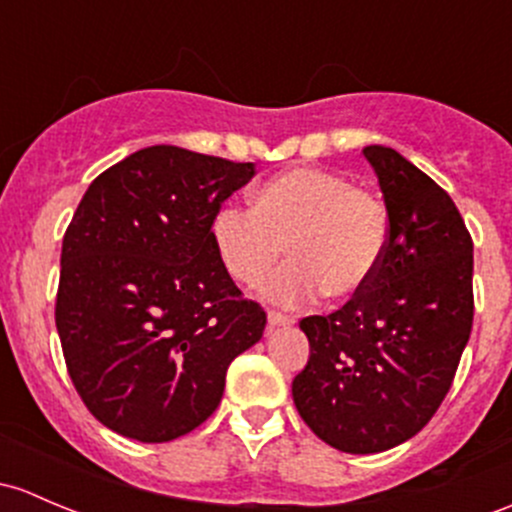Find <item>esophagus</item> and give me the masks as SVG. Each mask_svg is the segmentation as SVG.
I'll list each match as a JSON object with an SVG mask.
<instances>
[{"instance_id":"1","label":"esophagus","mask_w":512,"mask_h":512,"mask_svg":"<svg viewBox=\"0 0 512 512\" xmlns=\"http://www.w3.org/2000/svg\"><path fill=\"white\" fill-rule=\"evenodd\" d=\"M294 319L287 314H279V311H267V326L270 328H282V326H292Z\"/></svg>"}]
</instances>
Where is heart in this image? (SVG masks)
<instances>
[{
    "label": "heart",
    "mask_w": 512,
    "mask_h": 512,
    "mask_svg": "<svg viewBox=\"0 0 512 512\" xmlns=\"http://www.w3.org/2000/svg\"><path fill=\"white\" fill-rule=\"evenodd\" d=\"M211 233L225 270L245 287L265 282L287 250L292 265L267 284L265 297L297 306L319 292L336 301L363 292L385 257L390 213L378 193L346 176L299 166L257 188L252 211L220 206Z\"/></svg>",
    "instance_id": "heart-1"
}]
</instances>
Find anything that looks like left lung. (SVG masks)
<instances>
[{"label": "left lung", "instance_id": "left-lung-1", "mask_svg": "<svg viewBox=\"0 0 512 512\" xmlns=\"http://www.w3.org/2000/svg\"><path fill=\"white\" fill-rule=\"evenodd\" d=\"M378 176L390 238L373 282L328 316H306L309 363L294 405L346 454L412 439L449 392L473 324V242L459 208L400 152L363 149Z\"/></svg>", "mask_w": 512, "mask_h": 512}]
</instances>
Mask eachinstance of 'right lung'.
<instances>
[{
    "mask_svg": "<svg viewBox=\"0 0 512 512\" xmlns=\"http://www.w3.org/2000/svg\"><path fill=\"white\" fill-rule=\"evenodd\" d=\"M255 164L157 144L102 171L61 250L56 328L80 400L122 437L161 444L206 422L267 316L215 250L220 203Z\"/></svg>",
    "mask_w": 512,
    "mask_h": 512,
    "instance_id": "add662e5",
    "label": "right lung"
}]
</instances>
